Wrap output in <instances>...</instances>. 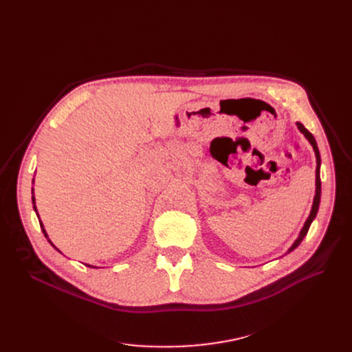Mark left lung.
Listing matches in <instances>:
<instances>
[{
    "instance_id": "obj_1",
    "label": "left lung",
    "mask_w": 352,
    "mask_h": 352,
    "mask_svg": "<svg viewBox=\"0 0 352 352\" xmlns=\"http://www.w3.org/2000/svg\"><path fill=\"white\" fill-rule=\"evenodd\" d=\"M297 126H298V129H300V133H301V134H304V137H305V138L308 140V142L311 144L314 153H316V158H317V170H316V195H314V201H312L311 212H309V215H308V218H307V221H305L304 227H302V228H301V231H300L298 238L295 239L294 244L288 248V251H287L285 254H289L291 251H294L295 248H297V247L302 243V239L305 238V235H307V232H308V230H309V227H311V224H312V221L316 219V217H317V212H318V208H320V201H321V177H320L321 155H320V150H318V146H317V141H316V138H314V135L308 131V129H307L301 122H297Z\"/></svg>"
}]
</instances>
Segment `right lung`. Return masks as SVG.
Segmentation results:
<instances>
[{"mask_svg":"<svg viewBox=\"0 0 352 352\" xmlns=\"http://www.w3.org/2000/svg\"><path fill=\"white\" fill-rule=\"evenodd\" d=\"M32 184H34V178H32ZM32 191V206H34V211H35V214H36V217H38L40 218V215H38V211H36V206H35V197H34V188L31 190ZM40 226H41V230H43V232H44V235H45V238L48 239V243L55 248V250H57V251H60L57 247H55L52 243H51V239L48 238V234H47V231H45V228H44V224H43V221L40 219ZM61 252V251H60ZM87 267H91V268H97V267H94V265H89V264H85Z\"/></svg>","mask_w":352,"mask_h":352,"instance_id":"add662e5","label":"right lung"}]
</instances>
